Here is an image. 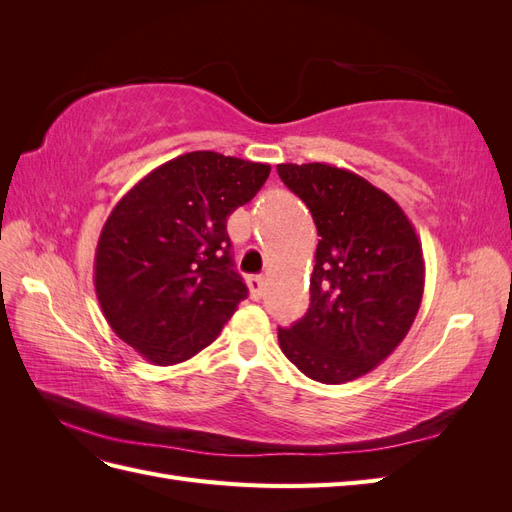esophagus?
Returning a JSON list of instances; mask_svg holds the SVG:
<instances>
[{
	"instance_id": "34e87169",
	"label": "esophagus",
	"mask_w": 512,
	"mask_h": 512,
	"mask_svg": "<svg viewBox=\"0 0 512 512\" xmlns=\"http://www.w3.org/2000/svg\"><path fill=\"white\" fill-rule=\"evenodd\" d=\"M267 280L262 275H250L247 277V288H250L252 299H260L262 297V290H265Z\"/></svg>"
}]
</instances>
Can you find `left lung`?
I'll return each mask as SVG.
<instances>
[{"label":"left lung","instance_id":"8db88e82","mask_svg":"<svg viewBox=\"0 0 512 512\" xmlns=\"http://www.w3.org/2000/svg\"><path fill=\"white\" fill-rule=\"evenodd\" d=\"M318 228L307 314L280 348L307 378L344 384L376 369L408 335L423 301V247L395 200L352 170L277 164Z\"/></svg>","mask_w":512,"mask_h":512}]
</instances>
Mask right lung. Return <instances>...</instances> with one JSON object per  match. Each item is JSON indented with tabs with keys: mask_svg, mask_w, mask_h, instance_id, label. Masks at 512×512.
<instances>
[{
	"mask_svg": "<svg viewBox=\"0 0 512 512\" xmlns=\"http://www.w3.org/2000/svg\"><path fill=\"white\" fill-rule=\"evenodd\" d=\"M269 173V164L215 151L183 153L145 175L106 218L96 297L117 337L149 363L192 359L247 297L226 220Z\"/></svg>",
	"mask_w": 512,
	"mask_h": 512,
	"instance_id": "add662e5",
	"label": "right lung"
}]
</instances>
